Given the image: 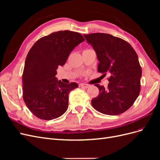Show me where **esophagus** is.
<instances>
[{
    "label": "esophagus",
    "mask_w": 160,
    "mask_h": 160,
    "mask_svg": "<svg viewBox=\"0 0 160 160\" xmlns=\"http://www.w3.org/2000/svg\"><path fill=\"white\" fill-rule=\"evenodd\" d=\"M79 87L81 88H89V85L88 84H85V83H81L79 85Z\"/></svg>",
    "instance_id": "1"
}]
</instances>
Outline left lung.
I'll list each match as a JSON object with an SVG mask.
<instances>
[{
  "label": "left lung",
  "mask_w": 160,
  "mask_h": 160,
  "mask_svg": "<svg viewBox=\"0 0 160 160\" xmlns=\"http://www.w3.org/2000/svg\"><path fill=\"white\" fill-rule=\"evenodd\" d=\"M84 37L96 52L98 72L110 75L107 89L95 84L99 93L91 100L92 105L105 115L123 113L132 107L140 92L142 71L136 52L128 42L109 34L91 33Z\"/></svg>",
  "instance_id": "8db88e82"
}]
</instances>
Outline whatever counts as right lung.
Listing matches in <instances>:
<instances>
[{
    "label": "right lung",
    "instance_id": "add662e5",
    "mask_svg": "<svg viewBox=\"0 0 160 160\" xmlns=\"http://www.w3.org/2000/svg\"><path fill=\"white\" fill-rule=\"evenodd\" d=\"M84 41L79 32L57 31L39 38L28 51L22 77V98L37 118L56 119L68 108L69 94L78 85L58 81L57 69L65 64L70 52Z\"/></svg>",
    "mask_w": 160,
    "mask_h": 160
}]
</instances>
